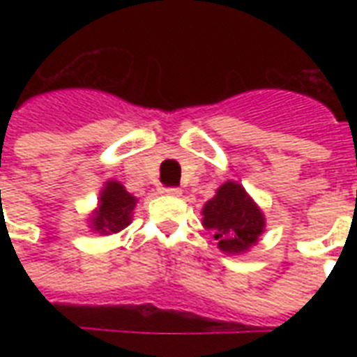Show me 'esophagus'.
Here are the masks:
<instances>
[{"mask_svg": "<svg viewBox=\"0 0 357 357\" xmlns=\"http://www.w3.org/2000/svg\"><path fill=\"white\" fill-rule=\"evenodd\" d=\"M162 192L168 196H181V189L179 187H167V189H162Z\"/></svg>", "mask_w": 357, "mask_h": 357, "instance_id": "1", "label": "esophagus"}]
</instances>
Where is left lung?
I'll return each instance as SVG.
<instances>
[{
    "mask_svg": "<svg viewBox=\"0 0 357 357\" xmlns=\"http://www.w3.org/2000/svg\"><path fill=\"white\" fill-rule=\"evenodd\" d=\"M204 228L218 241L226 254H241L257 243L265 217L238 183L228 181L204 206Z\"/></svg>",
    "mask_w": 357,
    "mask_h": 357,
    "instance_id": "8db88e82",
    "label": "left lung"
}]
</instances>
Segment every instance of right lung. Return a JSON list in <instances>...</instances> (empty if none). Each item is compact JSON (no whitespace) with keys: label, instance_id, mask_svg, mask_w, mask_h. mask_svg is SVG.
<instances>
[{"label":"right lung","instance_id":"right-lung-1","mask_svg":"<svg viewBox=\"0 0 357 357\" xmlns=\"http://www.w3.org/2000/svg\"><path fill=\"white\" fill-rule=\"evenodd\" d=\"M137 198L123 189L119 181H107L100 196V207L92 215V229L102 235L119 234L129 222Z\"/></svg>","mask_w":357,"mask_h":357}]
</instances>
